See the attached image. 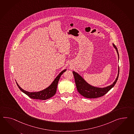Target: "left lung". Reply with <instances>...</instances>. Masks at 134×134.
Returning <instances> with one entry per match:
<instances>
[{
  "label": "left lung",
  "mask_w": 134,
  "mask_h": 134,
  "mask_svg": "<svg viewBox=\"0 0 134 134\" xmlns=\"http://www.w3.org/2000/svg\"><path fill=\"white\" fill-rule=\"evenodd\" d=\"M113 46L116 49L117 53L118 54V58H119L117 48H116V46L113 44ZM72 73L74 75L75 82L78 92L81 95L83 96V97L86 98H97L104 96L114 86L118 79L119 67H118V74L115 81L113 82L112 85L103 88L97 87L92 86L86 82V81L85 80L78 74L74 71H72Z\"/></svg>",
  "instance_id": "obj_1"
}]
</instances>
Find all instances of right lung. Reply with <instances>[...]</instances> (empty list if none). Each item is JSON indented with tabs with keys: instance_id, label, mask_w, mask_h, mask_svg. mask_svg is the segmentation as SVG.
<instances>
[{
	"instance_id": "add662e5",
	"label": "right lung",
	"mask_w": 134,
	"mask_h": 134,
	"mask_svg": "<svg viewBox=\"0 0 134 134\" xmlns=\"http://www.w3.org/2000/svg\"><path fill=\"white\" fill-rule=\"evenodd\" d=\"M66 71V69L61 71L60 74L57 76L56 78L52 82V83H51L49 86L47 88L39 92H28L22 89L21 87L19 86V85L17 82L16 83L19 88L23 92L27 95L29 97H30V98L36 99H41V100H46L52 97L56 94L59 80L60 79L61 75Z\"/></svg>"
}]
</instances>
